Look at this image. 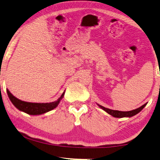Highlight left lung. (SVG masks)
I'll return each mask as SVG.
<instances>
[{
    "instance_id": "8db88e82",
    "label": "left lung",
    "mask_w": 160,
    "mask_h": 160,
    "mask_svg": "<svg viewBox=\"0 0 160 160\" xmlns=\"http://www.w3.org/2000/svg\"><path fill=\"white\" fill-rule=\"evenodd\" d=\"M147 104V103L144 104V105L141 106V107L137 108V109H136L132 110V111H129V112H121V111H118V110H112V109H108V108L103 107V106L100 105L99 104H97V105L99 106L101 109L104 110V111H105L107 113H108V114L111 115V116L116 117V118H123V117H132L134 116V115L137 114L139 112H141L142 110L144 109V107H145Z\"/></svg>"
}]
</instances>
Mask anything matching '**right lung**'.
<instances>
[{"mask_svg":"<svg viewBox=\"0 0 160 160\" xmlns=\"http://www.w3.org/2000/svg\"><path fill=\"white\" fill-rule=\"evenodd\" d=\"M7 94L9 97L10 100L12 102L15 107H16L19 111L23 112L26 114L30 115H40L45 114V113L50 112L59 104L61 100L63 99V96L65 94V91L63 92L61 97L56 101V102H51V103H32V102H27L18 99V98L11 94L9 92L8 89H6Z\"/></svg>","mask_w":160,"mask_h":160,"instance_id":"add662e5","label":"right lung"}]
</instances>
